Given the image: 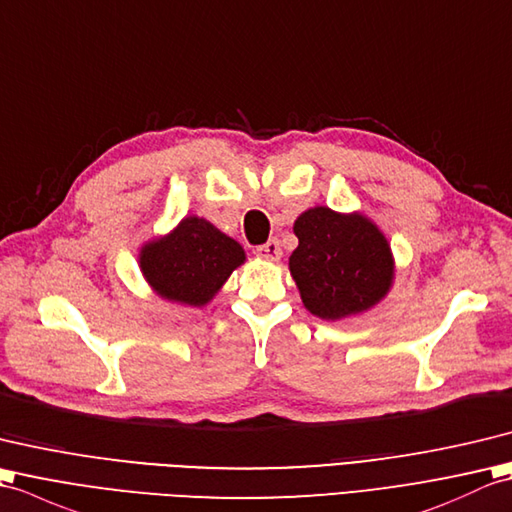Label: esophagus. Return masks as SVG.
<instances>
[{"label":"esophagus","mask_w":512,"mask_h":512,"mask_svg":"<svg viewBox=\"0 0 512 512\" xmlns=\"http://www.w3.org/2000/svg\"><path fill=\"white\" fill-rule=\"evenodd\" d=\"M256 254H258V258L269 260V263H276V260H280V256H282V249H280V243L276 241V238H271V241H267L265 245L256 247Z\"/></svg>","instance_id":"esophagus-1"}]
</instances>
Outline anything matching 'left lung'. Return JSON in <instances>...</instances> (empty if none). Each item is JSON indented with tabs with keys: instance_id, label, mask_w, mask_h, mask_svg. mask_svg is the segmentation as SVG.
Wrapping results in <instances>:
<instances>
[{
	"instance_id": "1",
	"label": "left lung",
	"mask_w": 512,
	"mask_h": 512,
	"mask_svg": "<svg viewBox=\"0 0 512 512\" xmlns=\"http://www.w3.org/2000/svg\"><path fill=\"white\" fill-rule=\"evenodd\" d=\"M298 247L289 271L306 311L326 322L346 320L377 306L394 282L388 238L361 212L315 206L293 223Z\"/></svg>"
}]
</instances>
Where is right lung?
<instances>
[{
    "mask_svg": "<svg viewBox=\"0 0 512 512\" xmlns=\"http://www.w3.org/2000/svg\"><path fill=\"white\" fill-rule=\"evenodd\" d=\"M140 271L162 300L206 306L221 291L245 249L203 217H184L168 234L140 247Z\"/></svg>",
    "mask_w": 512,
    "mask_h": 512,
    "instance_id": "right-lung-1",
    "label": "right lung"
}]
</instances>
